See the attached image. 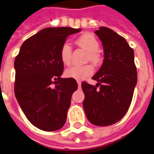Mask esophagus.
Segmentation results:
<instances>
[{"label": "esophagus", "instance_id": "obj_1", "mask_svg": "<svg viewBox=\"0 0 154 154\" xmlns=\"http://www.w3.org/2000/svg\"><path fill=\"white\" fill-rule=\"evenodd\" d=\"M77 84H78V87H81L82 82H81V81H79V80H78V81H77Z\"/></svg>", "mask_w": 154, "mask_h": 154}]
</instances>
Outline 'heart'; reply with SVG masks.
I'll return each mask as SVG.
<instances>
[{
  "label": "heart",
  "instance_id": "b5f03b06",
  "mask_svg": "<svg viewBox=\"0 0 154 154\" xmlns=\"http://www.w3.org/2000/svg\"><path fill=\"white\" fill-rule=\"evenodd\" d=\"M77 43L82 48L88 51L87 60L91 61L94 65L99 64L101 60L102 56L98 50L100 43L96 37L90 33H85L77 38ZM61 62L65 66H69L72 60V47L70 43L65 42L61 46L60 52ZM94 72V68L91 65H84V66H73L68 68L65 75L67 77L74 78L77 80H82L85 77L92 75Z\"/></svg>",
  "mask_w": 154,
  "mask_h": 154
}]
</instances>
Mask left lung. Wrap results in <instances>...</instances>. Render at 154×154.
Segmentation results:
<instances>
[{
	"label": "left lung",
	"instance_id": "1",
	"mask_svg": "<svg viewBox=\"0 0 154 154\" xmlns=\"http://www.w3.org/2000/svg\"><path fill=\"white\" fill-rule=\"evenodd\" d=\"M95 34L104 48V61L92 78L95 86L82 82L85 98L82 106L88 121L97 126L119 122L130 108L137 82L134 50L123 36L107 27Z\"/></svg>",
	"mask_w": 154,
	"mask_h": 154
}]
</instances>
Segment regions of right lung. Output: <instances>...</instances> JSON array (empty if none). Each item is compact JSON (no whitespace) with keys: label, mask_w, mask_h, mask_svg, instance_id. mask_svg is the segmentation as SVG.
Instances as JSON below:
<instances>
[{"label":"right lung","mask_w":154,"mask_h":154,"mask_svg":"<svg viewBox=\"0 0 154 154\" xmlns=\"http://www.w3.org/2000/svg\"><path fill=\"white\" fill-rule=\"evenodd\" d=\"M80 30L42 29L24 41L15 58V96L28 120L42 130L54 131L66 124L77 83L74 78L60 77L64 65L60 52L67 36Z\"/></svg>","instance_id":"add662e5"}]
</instances>
